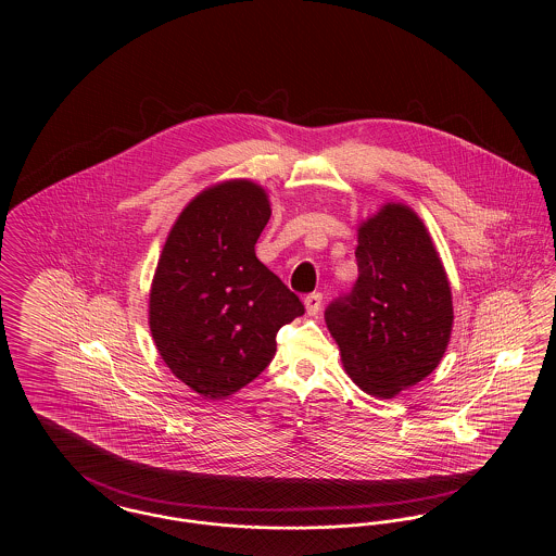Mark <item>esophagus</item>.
<instances>
[{
  "instance_id": "34e87169",
  "label": "esophagus",
  "mask_w": 556,
  "mask_h": 556,
  "mask_svg": "<svg viewBox=\"0 0 556 556\" xmlns=\"http://www.w3.org/2000/svg\"><path fill=\"white\" fill-rule=\"evenodd\" d=\"M320 302H323V295L315 291V293H308L304 298V306H306V315L308 317H317L318 311H320Z\"/></svg>"
}]
</instances>
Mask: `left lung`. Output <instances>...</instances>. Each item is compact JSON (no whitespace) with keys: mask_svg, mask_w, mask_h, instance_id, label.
I'll list each match as a JSON object with an SVG mask.
<instances>
[{"mask_svg":"<svg viewBox=\"0 0 556 556\" xmlns=\"http://www.w3.org/2000/svg\"><path fill=\"white\" fill-rule=\"evenodd\" d=\"M358 279L329 304L342 365L370 396H396L435 369L452 333V291L419 214L388 202L358 225Z\"/></svg>","mask_w":556,"mask_h":556,"instance_id":"8db88e82","label":"left lung"}]
</instances>
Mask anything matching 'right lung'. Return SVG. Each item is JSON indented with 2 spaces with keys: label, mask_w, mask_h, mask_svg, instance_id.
<instances>
[{
  "label": "right lung",
  "mask_w": 556,
  "mask_h": 556,
  "mask_svg": "<svg viewBox=\"0 0 556 556\" xmlns=\"http://www.w3.org/2000/svg\"><path fill=\"white\" fill-rule=\"evenodd\" d=\"M270 218L265 187L229 179L200 191L164 241L150 288L162 361L208 400L236 394L275 356L277 331L304 315L300 298L256 258Z\"/></svg>",
  "instance_id": "1"
}]
</instances>
